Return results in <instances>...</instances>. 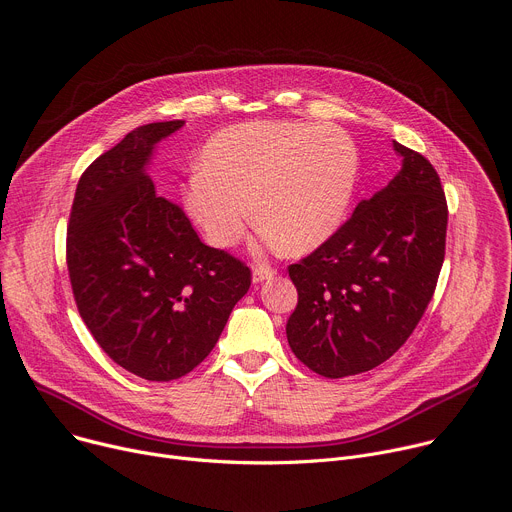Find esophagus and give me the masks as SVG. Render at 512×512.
Masks as SVG:
<instances>
[{"label":"esophagus","instance_id":"obj_1","mask_svg":"<svg viewBox=\"0 0 512 512\" xmlns=\"http://www.w3.org/2000/svg\"><path fill=\"white\" fill-rule=\"evenodd\" d=\"M275 273H277L275 267H271V265H267V263H257V265L253 267V282L259 284V282H263V280H269V277H273Z\"/></svg>","mask_w":512,"mask_h":512}]
</instances>
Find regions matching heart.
<instances>
[{"label": "heart", "instance_id": "obj_1", "mask_svg": "<svg viewBox=\"0 0 512 512\" xmlns=\"http://www.w3.org/2000/svg\"><path fill=\"white\" fill-rule=\"evenodd\" d=\"M357 177V153L337 126L247 122L204 147L183 204L216 247H235L253 218L267 247L302 253L339 228Z\"/></svg>", "mask_w": 512, "mask_h": 512}]
</instances>
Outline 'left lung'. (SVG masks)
<instances>
[{
    "mask_svg": "<svg viewBox=\"0 0 512 512\" xmlns=\"http://www.w3.org/2000/svg\"><path fill=\"white\" fill-rule=\"evenodd\" d=\"M400 173L290 265L298 304L286 335L318 376L363 374L390 359L421 322L441 273L447 200L435 167L394 141Z\"/></svg>",
    "mask_w": 512,
    "mask_h": 512,
    "instance_id": "8db88e82",
    "label": "left lung"
}]
</instances>
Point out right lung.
Here are the masks:
<instances>
[{
	"label": "right lung",
	"instance_id": "right-lung-1",
	"mask_svg": "<svg viewBox=\"0 0 512 512\" xmlns=\"http://www.w3.org/2000/svg\"><path fill=\"white\" fill-rule=\"evenodd\" d=\"M181 126H138L100 155L79 177L67 224L69 282L85 327L149 382L198 367L251 286L247 263L204 245L145 175L155 143Z\"/></svg>",
	"mask_w": 512,
	"mask_h": 512
}]
</instances>
